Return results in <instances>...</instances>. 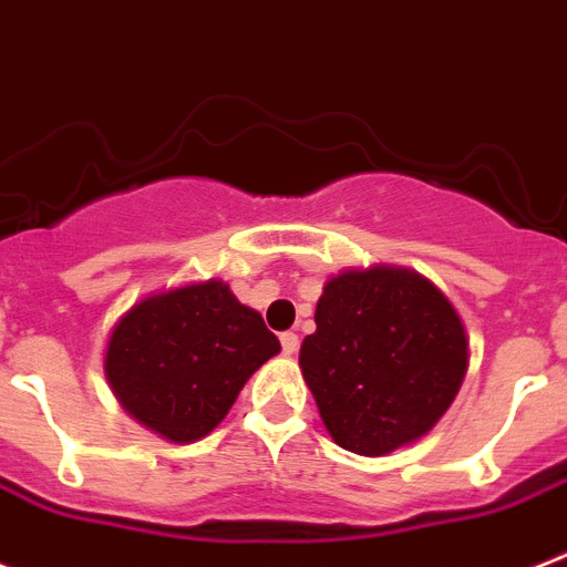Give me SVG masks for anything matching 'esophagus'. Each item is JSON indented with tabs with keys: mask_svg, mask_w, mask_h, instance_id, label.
I'll list each match as a JSON object with an SVG mask.
<instances>
[{
	"mask_svg": "<svg viewBox=\"0 0 567 567\" xmlns=\"http://www.w3.org/2000/svg\"><path fill=\"white\" fill-rule=\"evenodd\" d=\"M279 342H282V351L288 353V357H293V353L299 351V337L293 331L282 333V337H279Z\"/></svg>",
	"mask_w": 567,
	"mask_h": 567,
	"instance_id": "obj_1",
	"label": "esophagus"
}]
</instances>
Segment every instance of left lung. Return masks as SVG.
<instances>
[{
  "instance_id": "obj_1",
  "label": "left lung",
  "mask_w": 567,
  "mask_h": 567,
  "mask_svg": "<svg viewBox=\"0 0 567 567\" xmlns=\"http://www.w3.org/2000/svg\"><path fill=\"white\" fill-rule=\"evenodd\" d=\"M299 368L331 440L359 456L413 445L445 416L467 371L462 317L400 265L344 268L324 282Z\"/></svg>"
}]
</instances>
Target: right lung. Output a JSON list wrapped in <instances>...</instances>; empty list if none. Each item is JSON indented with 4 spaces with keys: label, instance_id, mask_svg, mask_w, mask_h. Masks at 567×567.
<instances>
[{
    "label": "right lung",
    "instance_id": "add662e5",
    "mask_svg": "<svg viewBox=\"0 0 567 567\" xmlns=\"http://www.w3.org/2000/svg\"><path fill=\"white\" fill-rule=\"evenodd\" d=\"M282 344L228 282L156 290L116 319L105 348L113 396L140 425L176 445L208 436L250 377Z\"/></svg>",
    "mask_w": 567,
    "mask_h": 567
}]
</instances>
